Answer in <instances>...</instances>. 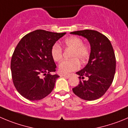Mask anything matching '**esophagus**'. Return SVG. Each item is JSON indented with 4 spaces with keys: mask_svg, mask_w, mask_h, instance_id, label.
Here are the masks:
<instances>
[{
    "mask_svg": "<svg viewBox=\"0 0 128 128\" xmlns=\"http://www.w3.org/2000/svg\"><path fill=\"white\" fill-rule=\"evenodd\" d=\"M62 76H64V78H69L71 76V75L70 74H61Z\"/></svg>",
    "mask_w": 128,
    "mask_h": 128,
    "instance_id": "obj_1",
    "label": "esophagus"
}]
</instances>
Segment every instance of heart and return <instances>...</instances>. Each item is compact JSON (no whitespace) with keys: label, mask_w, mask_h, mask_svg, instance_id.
<instances>
[{"label":"heart","mask_w":128,"mask_h":128,"mask_svg":"<svg viewBox=\"0 0 128 128\" xmlns=\"http://www.w3.org/2000/svg\"><path fill=\"white\" fill-rule=\"evenodd\" d=\"M66 48L72 49L70 54V60L62 62L58 66V70L61 73L67 74L78 70L80 67V60L82 62H85L90 56L91 48L90 45L83 44L82 38L72 36L67 38L64 41ZM51 56L56 62H60L62 59L63 50L61 46L55 44L51 48Z\"/></svg>","instance_id":"obj_1"}]
</instances>
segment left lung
<instances>
[{
  "mask_svg": "<svg viewBox=\"0 0 128 128\" xmlns=\"http://www.w3.org/2000/svg\"><path fill=\"white\" fill-rule=\"evenodd\" d=\"M71 34L84 36L91 46L88 63L76 72L80 76V83L72 92L83 100H96L106 94L114 80L116 60L113 47L108 38L97 31L85 30Z\"/></svg>",
  "mask_w": 128,
  "mask_h": 128,
  "instance_id": "left-lung-1",
  "label": "left lung"
}]
</instances>
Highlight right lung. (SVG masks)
<instances>
[{
	"label": "right lung",
	"instance_id": "obj_1",
	"mask_svg": "<svg viewBox=\"0 0 128 128\" xmlns=\"http://www.w3.org/2000/svg\"><path fill=\"white\" fill-rule=\"evenodd\" d=\"M66 33L37 30L24 36L17 45L10 62L12 79L16 89L25 98L41 100L53 90L59 76L52 74L56 72V65L51 48Z\"/></svg>",
	"mask_w": 128,
	"mask_h": 128
}]
</instances>
